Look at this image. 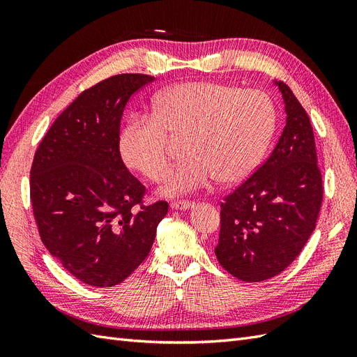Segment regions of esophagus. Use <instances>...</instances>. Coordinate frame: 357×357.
<instances>
[{"label":"esophagus","instance_id":"esophagus-1","mask_svg":"<svg viewBox=\"0 0 357 357\" xmlns=\"http://www.w3.org/2000/svg\"><path fill=\"white\" fill-rule=\"evenodd\" d=\"M193 205H195V202H192V201H172L171 202V208L172 210H190Z\"/></svg>","mask_w":357,"mask_h":357}]
</instances>
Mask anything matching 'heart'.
Masks as SVG:
<instances>
[{"mask_svg":"<svg viewBox=\"0 0 357 357\" xmlns=\"http://www.w3.org/2000/svg\"><path fill=\"white\" fill-rule=\"evenodd\" d=\"M275 129V107L259 89L214 82L174 84L156 95L153 117H135L122 129L125 164L159 181L169 167V138L188 139V159L168 176L160 195L178 197L245 180L257 168Z\"/></svg>","mask_w":357,"mask_h":357,"instance_id":"1","label":"heart"}]
</instances>
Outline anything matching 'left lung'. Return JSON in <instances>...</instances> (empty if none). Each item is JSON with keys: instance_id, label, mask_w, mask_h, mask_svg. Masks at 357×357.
I'll return each mask as SVG.
<instances>
[{"instance_id": "obj_1", "label": "left lung", "mask_w": 357, "mask_h": 357, "mask_svg": "<svg viewBox=\"0 0 357 357\" xmlns=\"http://www.w3.org/2000/svg\"><path fill=\"white\" fill-rule=\"evenodd\" d=\"M282 92L286 126L271 156L225 198L219 264L243 282L275 277L295 261L316 228L323 186L310 117L294 92Z\"/></svg>"}]
</instances>
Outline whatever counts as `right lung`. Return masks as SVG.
Masks as SVG:
<instances>
[{"instance_id":"obj_1","label":"right lung","mask_w":357,"mask_h":357,"mask_svg":"<svg viewBox=\"0 0 357 357\" xmlns=\"http://www.w3.org/2000/svg\"><path fill=\"white\" fill-rule=\"evenodd\" d=\"M117 74L86 89L56 119L31 168V202L43 244L80 282L122 283L153 245L168 204L139 205L144 186L125 167L119 134L125 105L153 82Z\"/></svg>"}]
</instances>
